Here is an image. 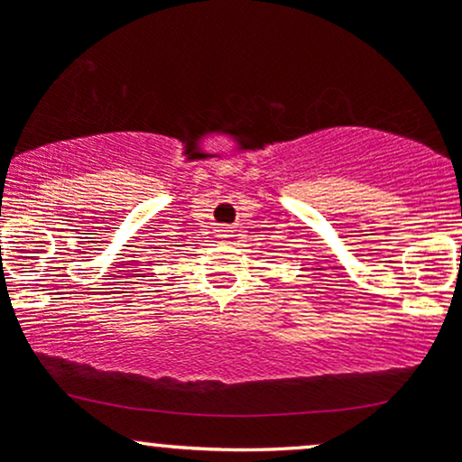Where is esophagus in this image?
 Listing matches in <instances>:
<instances>
[{
    "label": "esophagus",
    "instance_id": "1",
    "mask_svg": "<svg viewBox=\"0 0 462 462\" xmlns=\"http://www.w3.org/2000/svg\"><path fill=\"white\" fill-rule=\"evenodd\" d=\"M217 236H219L221 241H227V238L232 236V230L227 226H219V227H217Z\"/></svg>",
    "mask_w": 462,
    "mask_h": 462
}]
</instances>
